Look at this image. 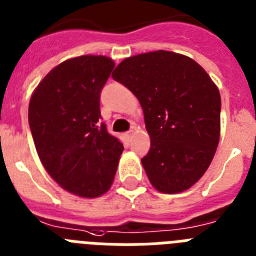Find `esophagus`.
Returning a JSON list of instances; mask_svg holds the SVG:
<instances>
[{
    "mask_svg": "<svg viewBox=\"0 0 256 256\" xmlns=\"http://www.w3.org/2000/svg\"><path fill=\"white\" fill-rule=\"evenodd\" d=\"M132 135H134V128H131L130 131H128V132H126V136H128V139H131V138H132Z\"/></svg>",
    "mask_w": 256,
    "mask_h": 256,
    "instance_id": "obj_1",
    "label": "esophagus"
}]
</instances>
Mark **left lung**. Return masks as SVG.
<instances>
[{"label":"left lung","instance_id":"left-lung-1","mask_svg":"<svg viewBox=\"0 0 256 256\" xmlns=\"http://www.w3.org/2000/svg\"><path fill=\"white\" fill-rule=\"evenodd\" d=\"M112 77L143 108L150 150L142 164L150 184L161 193L190 190L219 144V88L193 59L166 50L126 58Z\"/></svg>","mask_w":256,"mask_h":256}]
</instances>
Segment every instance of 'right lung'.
I'll use <instances>...</instances> for the list:
<instances>
[{
    "label": "right lung",
    "instance_id": "1",
    "mask_svg": "<svg viewBox=\"0 0 256 256\" xmlns=\"http://www.w3.org/2000/svg\"><path fill=\"white\" fill-rule=\"evenodd\" d=\"M114 68L103 55H82L50 70L30 96L36 150L55 182L72 194L108 192L124 146L100 124V91Z\"/></svg>",
    "mask_w": 256,
    "mask_h": 256
}]
</instances>
